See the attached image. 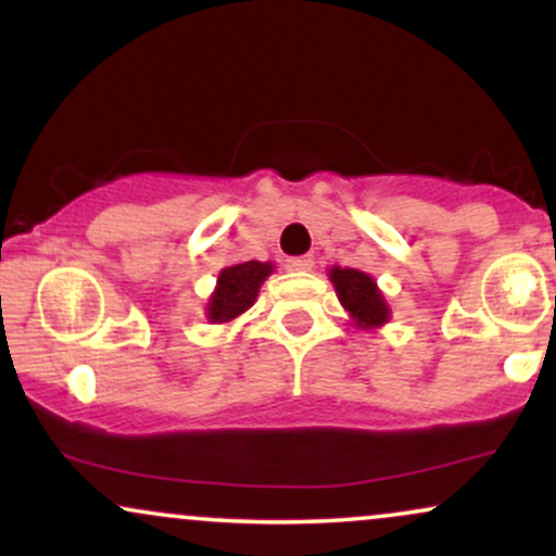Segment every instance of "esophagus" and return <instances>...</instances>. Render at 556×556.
Segmentation results:
<instances>
[{
  "instance_id": "1",
  "label": "esophagus",
  "mask_w": 556,
  "mask_h": 556,
  "mask_svg": "<svg viewBox=\"0 0 556 556\" xmlns=\"http://www.w3.org/2000/svg\"><path fill=\"white\" fill-rule=\"evenodd\" d=\"M285 266L290 271H308L314 269V256H290L285 261Z\"/></svg>"
}]
</instances>
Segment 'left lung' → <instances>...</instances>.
<instances>
[{
	"label": "left lung",
	"mask_w": 556,
	"mask_h": 556,
	"mask_svg": "<svg viewBox=\"0 0 556 556\" xmlns=\"http://www.w3.org/2000/svg\"><path fill=\"white\" fill-rule=\"evenodd\" d=\"M331 282L337 287V295H340L342 305L350 311V316L358 321V327L371 329L381 327L389 318V308L381 298L379 287L368 274L358 269H331L329 271Z\"/></svg>",
	"instance_id": "obj_1"
}]
</instances>
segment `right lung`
Returning a JSON list of instances; mask_svg holds the SVG:
<instances>
[{
    "instance_id": "1",
    "label": "right lung",
    "mask_w": 556,
    "mask_h": 556,
    "mask_svg": "<svg viewBox=\"0 0 556 556\" xmlns=\"http://www.w3.org/2000/svg\"><path fill=\"white\" fill-rule=\"evenodd\" d=\"M271 274V264L245 261V264L229 266L219 274V287L214 290L208 303V318L216 324L232 321L245 314L258 295V287Z\"/></svg>"
}]
</instances>
